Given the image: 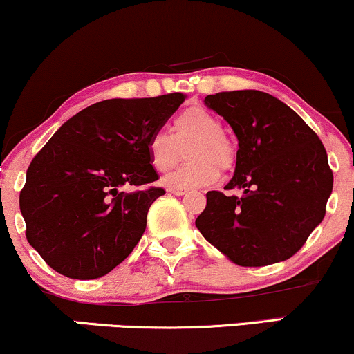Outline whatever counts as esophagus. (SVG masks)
I'll list each match as a JSON object with an SVG mask.
<instances>
[{
  "label": "esophagus",
  "instance_id": "obj_1",
  "mask_svg": "<svg viewBox=\"0 0 354 354\" xmlns=\"http://www.w3.org/2000/svg\"><path fill=\"white\" fill-rule=\"evenodd\" d=\"M169 192H172L174 195H178V197H182V195H185L187 192H189V190H185V189H178V187H174V189H170Z\"/></svg>",
  "mask_w": 354,
  "mask_h": 354
}]
</instances>
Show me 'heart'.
Instances as JSON below:
<instances>
[{"label": "heart", "instance_id": "heart-1", "mask_svg": "<svg viewBox=\"0 0 354 354\" xmlns=\"http://www.w3.org/2000/svg\"><path fill=\"white\" fill-rule=\"evenodd\" d=\"M184 149L189 160L164 178L167 187L208 185L216 180L218 169L228 172L236 164V146L225 134L221 120L202 106H190L178 113L170 134L156 131L147 139V159L157 174H167L176 167Z\"/></svg>", "mask_w": 354, "mask_h": 354}]
</instances>
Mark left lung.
<instances>
[{
  "label": "left lung",
  "instance_id": "left-lung-1",
  "mask_svg": "<svg viewBox=\"0 0 354 354\" xmlns=\"http://www.w3.org/2000/svg\"><path fill=\"white\" fill-rule=\"evenodd\" d=\"M238 138L236 169L225 195L212 190L197 228L243 268L289 259L324 220L333 172L320 139L292 108L257 90L205 98Z\"/></svg>",
  "mask_w": 354,
  "mask_h": 354
}]
</instances>
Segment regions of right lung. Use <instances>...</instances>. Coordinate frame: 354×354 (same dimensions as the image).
Returning a JSON list of instances; mask_svg holds the SVG:
<instances>
[{"mask_svg": "<svg viewBox=\"0 0 354 354\" xmlns=\"http://www.w3.org/2000/svg\"><path fill=\"white\" fill-rule=\"evenodd\" d=\"M184 93L113 98L65 121L30 162L19 207L26 238L65 277L98 279L131 254L146 230L159 178L147 139L184 103ZM138 186L123 192V186Z\"/></svg>", "mask_w": 354, "mask_h": 354, "instance_id": "add662e5", "label": "right lung"}]
</instances>
